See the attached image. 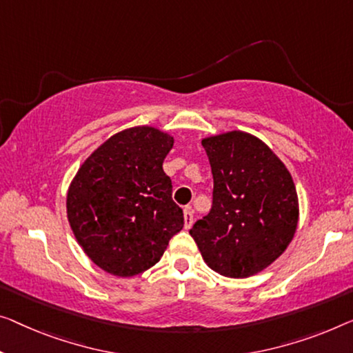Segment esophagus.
Listing matches in <instances>:
<instances>
[{
    "instance_id": "1",
    "label": "esophagus",
    "mask_w": 353,
    "mask_h": 353,
    "mask_svg": "<svg viewBox=\"0 0 353 353\" xmlns=\"http://www.w3.org/2000/svg\"><path fill=\"white\" fill-rule=\"evenodd\" d=\"M193 225V212L190 206L183 208V227L185 230H188Z\"/></svg>"
}]
</instances>
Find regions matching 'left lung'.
Here are the masks:
<instances>
[{
    "label": "left lung",
    "mask_w": 353,
    "mask_h": 353,
    "mask_svg": "<svg viewBox=\"0 0 353 353\" xmlns=\"http://www.w3.org/2000/svg\"><path fill=\"white\" fill-rule=\"evenodd\" d=\"M214 176L210 212L190 230L219 274L244 279L266 270L296 233L298 193L290 171L260 138L233 130L203 138Z\"/></svg>",
    "instance_id": "8db88e82"
}]
</instances>
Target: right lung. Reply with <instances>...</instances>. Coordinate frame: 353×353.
Returning <instances> with one entry per match:
<instances>
[{
	"mask_svg": "<svg viewBox=\"0 0 353 353\" xmlns=\"http://www.w3.org/2000/svg\"><path fill=\"white\" fill-rule=\"evenodd\" d=\"M174 136L149 125L110 136L68 187L66 214L83 254L103 271L133 277L152 268L183 227L163 161Z\"/></svg>",
	"mask_w": 353,
	"mask_h": 353,
	"instance_id": "obj_1",
	"label": "right lung"
}]
</instances>
